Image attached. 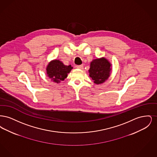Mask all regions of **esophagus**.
Returning a JSON list of instances; mask_svg holds the SVG:
<instances>
[{
	"mask_svg": "<svg viewBox=\"0 0 157 157\" xmlns=\"http://www.w3.org/2000/svg\"><path fill=\"white\" fill-rule=\"evenodd\" d=\"M76 67H77L78 69H82L83 68V66L82 65H78V66H76Z\"/></svg>",
	"mask_w": 157,
	"mask_h": 157,
	"instance_id": "obj_1",
	"label": "esophagus"
}]
</instances>
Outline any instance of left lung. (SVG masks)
<instances>
[{
  "label": "left lung",
  "mask_w": 157,
  "mask_h": 157,
  "mask_svg": "<svg viewBox=\"0 0 157 157\" xmlns=\"http://www.w3.org/2000/svg\"><path fill=\"white\" fill-rule=\"evenodd\" d=\"M111 64L105 58L94 59L90 64V76L96 84L102 83L108 79L111 72Z\"/></svg>",
  "instance_id": "left-lung-1"
}]
</instances>
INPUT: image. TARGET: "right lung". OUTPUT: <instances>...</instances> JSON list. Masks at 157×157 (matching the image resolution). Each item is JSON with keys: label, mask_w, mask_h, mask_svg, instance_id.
<instances>
[{"label": "right lung", "mask_w": 157, "mask_h": 157, "mask_svg": "<svg viewBox=\"0 0 157 157\" xmlns=\"http://www.w3.org/2000/svg\"><path fill=\"white\" fill-rule=\"evenodd\" d=\"M72 68L71 65H65L59 60H53L46 67V73L51 81L58 83L67 77Z\"/></svg>", "instance_id": "obj_1"}]
</instances>
